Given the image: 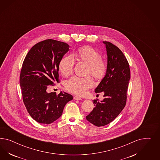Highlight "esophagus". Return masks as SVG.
I'll list each match as a JSON object with an SVG mask.
<instances>
[{
  "label": "esophagus",
  "instance_id": "esophagus-1",
  "mask_svg": "<svg viewBox=\"0 0 160 160\" xmlns=\"http://www.w3.org/2000/svg\"><path fill=\"white\" fill-rule=\"evenodd\" d=\"M74 100H82V98L81 97H78V96H75V97H74Z\"/></svg>",
  "mask_w": 160,
  "mask_h": 160
}]
</instances>
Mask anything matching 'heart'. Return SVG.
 Instances as JSON below:
<instances>
[{
  "label": "heart",
  "mask_w": 160,
  "mask_h": 160,
  "mask_svg": "<svg viewBox=\"0 0 160 160\" xmlns=\"http://www.w3.org/2000/svg\"><path fill=\"white\" fill-rule=\"evenodd\" d=\"M74 56L78 61L87 64V74L94 78H101L107 70L106 62L102 58V55L97 50L91 46H84L78 48ZM74 61L70 56H64L58 63V70L63 76L68 77L73 72ZM94 86V82L90 76L78 78L74 76L65 83V87L68 92L78 96H84L89 88Z\"/></svg>",
  "instance_id": "heart-1"
}]
</instances>
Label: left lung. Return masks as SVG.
<instances>
[{
  "mask_svg": "<svg viewBox=\"0 0 160 160\" xmlns=\"http://www.w3.org/2000/svg\"><path fill=\"white\" fill-rule=\"evenodd\" d=\"M103 43L106 45L107 56L106 73L95 92H103L104 98L101 102L98 99L93 100L95 107L86 116L87 121L97 127L111 122L124 108L130 80L129 64L124 54L112 43Z\"/></svg>",
  "mask_w": 160,
  "mask_h": 160,
  "instance_id": "obj_1",
  "label": "left lung"
}]
</instances>
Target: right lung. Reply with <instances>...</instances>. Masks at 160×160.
<instances>
[{
  "label": "right lung",
  "instance_id": "right-lung-1",
  "mask_svg": "<svg viewBox=\"0 0 160 160\" xmlns=\"http://www.w3.org/2000/svg\"><path fill=\"white\" fill-rule=\"evenodd\" d=\"M66 43L47 39L36 44L24 58L20 84L25 107L35 121L49 124L59 118L65 105L73 100L67 92H47L58 81V63L68 51Z\"/></svg>",
  "mask_w": 160,
  "mask_h": 160
}]
</instances>
